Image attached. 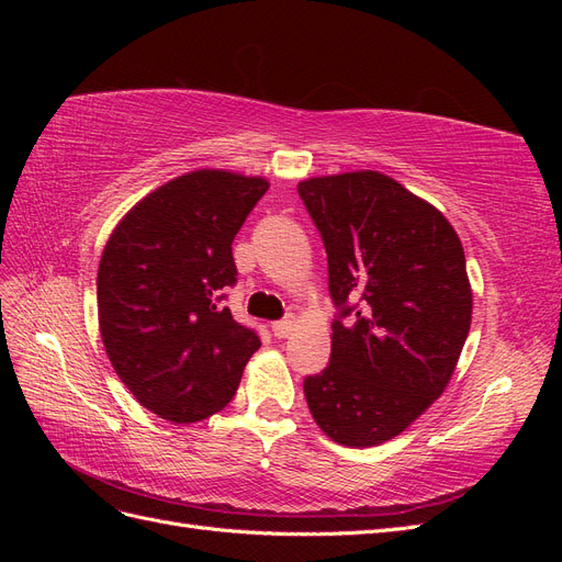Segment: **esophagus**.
I'll list each match as a JSON object with an SVG mask.
<instances>
[{"label": "esophagus", "mask_w": 562, "mask_h": 562, "mask_svg": "<svg viewBox=\"0 0 562 562\" xmlns=\"http://www.w3.org/2000/svg\"><path fill=\"white\" fill-rule=\"evenodd\" d=\"M295 326H297V318H295V316H288V318H283V321H277L274 326H271V330H274L277 337L283 339V337H288V335H293Z\"/></svg>", "instance_id": "34e87169"}]
</instances>
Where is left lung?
Wrapping results in <instances>:
<instances>
[{
	"label": "left lung",
	"mask_w": 562,
	"mask_h": 562,
	"mask_svg": "<svg viewBox=\"0 0 562 562\" xmlns=\"http://www.w3.org/2000/svg\"><path fill=\"white\" fill-rule=\"evenodd\" d=\"M297 192L328 252L342 316L330 363L304 380L318 429L347 448L403 434L452 380L471 328L464 248L448 217L380 171L318 176Z\"/></svg>",
	"instance_id": "left-lung-1"
}]
</instances>
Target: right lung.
<instances>
[{
	"label": "right lung",
	"mask_w": 562,
	"mask_h": 562,
	"mask_svg": "<svg viewBox=\"0 0 562 562\" xmlns=\"http://www.w3.org/2000/svg\"><path fill=\"white\" fill-rule=\"evenodd\" d=\"M267 190V178L227 168L182 173L135 203L100 255L98 328L108 359L166 422L223 411L260 349L220 300L236 281L234 236Z\"/></svg>",
	"instance_id": "1"
}]
</instances>
